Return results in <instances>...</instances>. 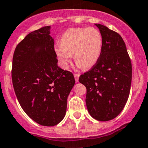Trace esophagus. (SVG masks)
I'll return each instance as SVG.
<instances>
[{"label": "esophagus", "instance_id": "esophagus-1", "mask_svg": "<svg viewBox=\"0 0 148 148\" xmlns=\"http://www.w3.org/2000/svg\"><path fill=\"white\" fill-rule=\"evenodd\" d=\"M74 77H75V79L76 82H78V78H79V74L78 73H75L74 74Z\"/></svg>", "mask_w": 148, "mask_h": 148}]
</instances>
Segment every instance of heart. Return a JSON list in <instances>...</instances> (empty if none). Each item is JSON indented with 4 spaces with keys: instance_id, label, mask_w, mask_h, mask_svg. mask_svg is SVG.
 Wrapping results in <instances>:
<instances>
[{
    "instance_id": "obj_1",
    "label": "heart",
    "mask_w": 148,
    "mask_h": 148,
    "mask_svg": "<svg viewBox=\"0 0 148 148\" xmlns=\"http://www.w3.org/2000/svg\"><path fill=\"white\" fill-rule=\"evenodd\" d=\"M60 43L54 51L63 68H68L73 54L77 66L90 69L99 60L103 39L95 27L71 28L63 33Z\"/></svg>"
}]
</instances>
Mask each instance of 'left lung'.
Masks as SVG:
<instances>
[{
    "label": "left lung",
    "instance_id": "left-lung-1",
    "mask_svg": "<svg viewBox=\"0 0 148 148\" xmlns=\"http://www.w3.org/2000/svg\"><path fill=\"white\" fill-rule=\"evenodd\" d=\"M102 36L103 45L97 62L79 77L86 88L88 112L97 121H108L123 110L128 100L132 67L121 36L100 24H95Z\"/></svg>",
    "mask_w": 148,
    "mask_h": 148
}]
</instances>
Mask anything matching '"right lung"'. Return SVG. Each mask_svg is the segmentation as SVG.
<instances>
[{"instance_id":"right-lung-1","label":"right lung","mask_w":148,"mask_h":148,"mask_svg":"<svg viewBox=\"0 0 148 148\" xmlns=\"http://www.w3.org/2000/svg\"><path fill=\"white\" fill-rule=\"evenodd\" d=\"M50 26L31 32L13 56L14 89L23 110L38 124L53 126L62 121L67 99L75 84L73 73L57 65Z\"/></svg>"}]
</instances>
